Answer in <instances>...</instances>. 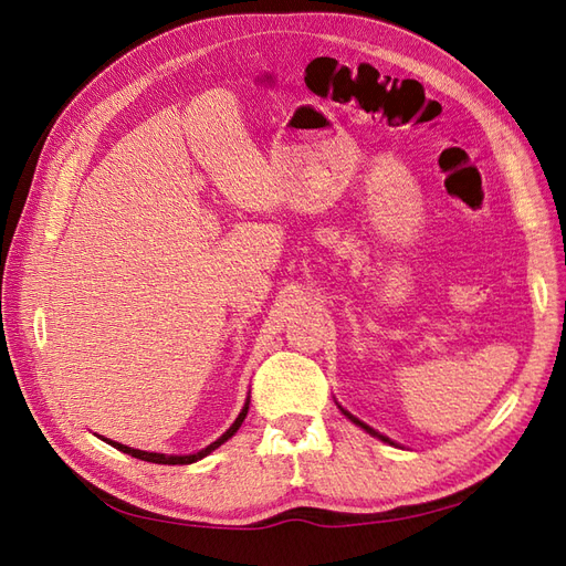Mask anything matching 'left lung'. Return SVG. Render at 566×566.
Masks as SVG:
<instances>
[{"mask_svg":"<svg viewBox=\"0 0 566 566\" xmlns=\"http://www.w3.org/2000/svg\"><path fill=\"white\" fill-rule=\"evenodd\" d=\"M345 416H349V413H347V410H345ZM349 418H352V420H354V422H356V424H358V427H364V430H366V432H370V434H373V437H380V439H382V441H389V439H387V437H382V434H378V432H375V430H370V427H368V424H364V422H361V420H356V418H354V416H349ZM389 443H391V441H389Z\"/></svg>","mask_w":566,"mask_h":566,"instance_id":"8db88e82","label":"left lung"}]
</instances>
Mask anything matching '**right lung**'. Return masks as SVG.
<instances>
[{
  "mask_svg": "<svg viewBox=\"0 0 566 566\" xmlns=\"http://www.w3.org/2000/svg\"><path fill=\"white\" fill-rule=\"evenodd\" d=\"M245 416H248V401H245V406H243V410H241V416L235 418V422L229 427V430H227L224 434H221L217 441H212L208 449H202V451H198V453H191V455H165V453H148V451H139V449H129V447H125V443H117V441H108V439H104V441H108L113 449L123 451V453H127V455H132V458L146 460V462H158V465H188V462H196V460L205 458V455H208V453H212L214 449H219L221 443H224L227 439H231V437L238 432V427L243 424Z\"/></svg>",
  "mask_w": 566,
  "mask_h": 566,
  "instance_id": "right-lung-1",
  "label": "right lung"
}]
</instances>
